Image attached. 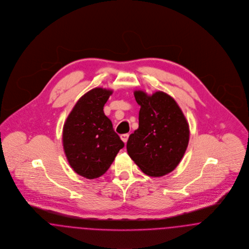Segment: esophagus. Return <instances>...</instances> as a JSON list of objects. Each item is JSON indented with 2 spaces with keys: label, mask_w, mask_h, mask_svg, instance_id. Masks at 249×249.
<instances>
[{
  "label": "esophagus",
  "mask_w": 249,
  "mask_h": 249,
  "mask_svg": "<svg viewBox=\"0 0 249 249\" xmlns=\"http://www.w3.org/2000/svg\"><path fill=\"white\" fill-rule=\"evenodd\" d=\"M128 137H129L128 134H123V135H121V140H122L124 143H126V142H127V140H128Z\"/></svg>",
  "instance_id": "1"
}]
</instances>
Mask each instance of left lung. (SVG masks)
Here are the masks:
<instances>
[{
	"label": "left lung",
	"mask_w": 249,
	"mask_h": 249,
	"mask_svg": "<svg viewBox=\"0 0 249 249\" xmlns=\"http://www.w3.org/2000/svg\"><path fill=\"white\" fill-rule=\"evenodd\" d=\"M141 106L139 128L126 144L131 159L146 175L161 177L174 170L182 160L189 142V126L182 109L166 92L152 95L135 91Z\"/></svg>",
	"instance_id": "obj_1"
}]
</instances>
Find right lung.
<instances>
[{
	"label": "right lung",
	"mask_w": 249,
	"mask_h": 249,
	"mask_svg": "<svg viewBox=\"0 0 249 249\" xmlns=\"http://www.w3.org/2000/svg\"><path fill=\"white\" fill-rule=\"evenodd\" d=\"M111 90L94 88L79 99L66 119L63 145L73 170L87 179L103 175L124 146L104 113Z\"/></svg>",
	"instance_id": "right-lung-1"
}]
</instances>
